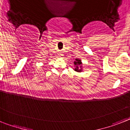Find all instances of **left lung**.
Returning a JSON list of instances; mask_svg holds the SVG:
<instances>
[{
  "label": "left lung",
  "mask_w": 130,
  "mask_h": 130,
  "mask_svg": "<svg viewBox=\"0 0 130 130\" xmlns=\"http://www.w3.org/2000/svg\"><path fill=\"white\" fill-rule=\"evenodd\" d=\"M74 64H75L77 67H75V71H78V72H80L81 71V61H80V59H76V60H75V61H74ZM80 66L81 67V69L80 70L78 68V66Z\"/></svg>",
  "instance_id": "obj_1"
}]
</instances>
